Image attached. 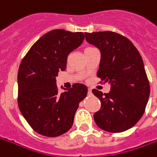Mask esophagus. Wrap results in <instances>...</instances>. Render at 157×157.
Returning a JSON list of instances; mask_svg holds the SVG:
<instances>
[{"mask_svg":"<svg viewBox=\"0 0 157 157\" xmlns=\"http://www.w3.org/2000/svg\"><path fill=\"white\" fill-rule=\"evenodd\" d=\"M92 94H93V93H92V90H91V89H88V94L91 95Z\"/></svg>","mask_w":157,"mask_h":157,"instance_id":"1","label":"esophagus"}]
</instances>
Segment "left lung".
Wrapping results in <instances>:
<instances>
[{
	"mask_svg": "<svg viewBox=\"0 0 157 157\" xmlns=\"http://www.w3.org/2000/svg\"><path fill=\"white\" fill-rule=\"evenodd\" d=\"M87 43L100 52L97 76L111 86L108 94L96 89L101 107L94 113L101 129L121 133L134 127L144 113L150 88L142 58L135 45L123 36L112 31L85 33Z\"/></svg>",
	"mask_w": 157,
	"mask_h": 157,
	"instance_id": "obj_1",
	"label": "left lung"
}]
</instances>
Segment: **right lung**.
<instances>
[{
  "instance_id": "right-lung-1",
  "label": "right lung",
  "mask_w": 157,
  "mask_h": 157,
  "mask_svg": "<svg viewBox=\"0 0 157 157\" xmlns=\"http://www.w3.org/2000/svg\"><path fill=\"white\" fill-rule=\"evenodd\" d=\"M83 32L53 29L41 36L21 61L18 76V106L36 133L56 137L69 131L87 87L74 84L58 93L56 77L66 69L67 57L80 46Z\"/></svg>"
}]
</instances>
